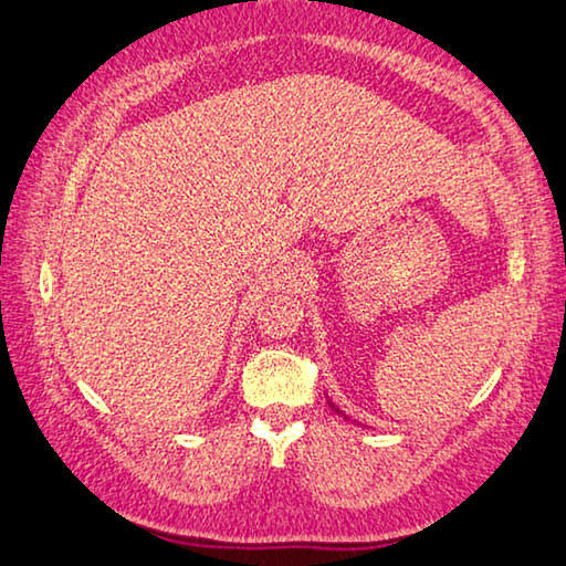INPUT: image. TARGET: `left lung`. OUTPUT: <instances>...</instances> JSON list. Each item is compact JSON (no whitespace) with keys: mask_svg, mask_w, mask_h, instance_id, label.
Listing matches in <instances>:
<instances>
[{"mask_svg":"<svg viewBox=\"0 0 566 566\" xmlns=\"http://www.w3.org/2000/svg\"><path fill=\"white\" fill-rule=\"evenodd\" d=\"M328 406H331V409H333V411H336V413H340V416H344V419H346V413H344V411H340L336 403H333V401H328Z\"/></svg>","mask_w":566,"mask_h":566,"instance_id":"obj_1","label":"left lung"}]
</instances>
